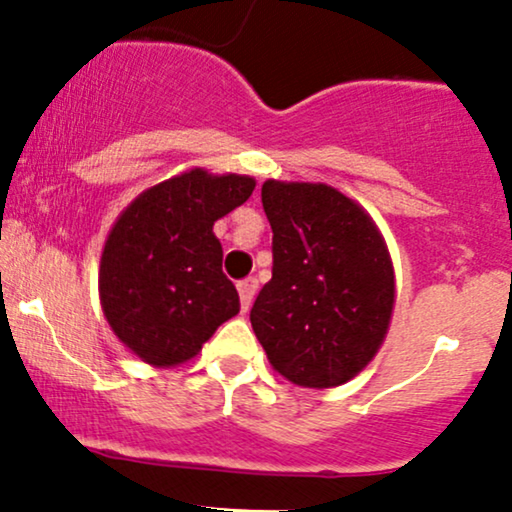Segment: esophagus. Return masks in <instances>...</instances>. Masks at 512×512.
Masks as SVG:
<instances>
[{
	"instance_id": "esophagus-1",
	"label": "esophagus",
	"mask_w": 512,
	"mask_h": 512,
	"mask_svg": "<svg viewBox=\"0 0 512 512\" xmlns=\"http://www.w3.org/2000/svg\"><path fill=\"white\" fill-rule=\"evenodd\" d=\"M238 293H240V305H243V310H248L252 298H255V293H257V279H255V276H248V279L238 281Z\"/></svg>"
}]
</instances>
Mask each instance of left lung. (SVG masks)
Listing matches in <instances>:
<instances>
[{
    "label": "left lung",
    "mask_w": 512,
    "mask_h": 512,
    "mask_svg": "<svg viewBox=\"0 0 512 512\" xmlns=\"http://www.w3.org/2000/svg\"><path fill=\"white\" fill-rule=\"evenodd\" d=\"M272 279L250 310L276 373L293 385H344L373 361L395 308V269L378 226L322 182L262 185Z\"/></svg>",
    "instance_id": "8db88e82"
}]
</instances>
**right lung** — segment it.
<instances>
[{"label": "right lung", "mask_w": 512, "mask_h": 512, "mask_svg": "<svg viewBox=\"0 0 512 512\" xmlns=\"http://www.w3.org/2000/svg\"><path fill=\"white\" fill-rule=\"evenodd\" d=\"M252 190L250 175L192 168L144 190L117 216L101 255L98 293L117 339L144 363L190 361L216 327L238 315L214 221L248 202Z\"/></svg>", "instance_id": "obj_1"}]
</instances>
